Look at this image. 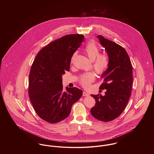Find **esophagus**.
I'll return each mask as SVG.
<instances>
[{"label":"esophagus","mask_w":154,"mask_h":154,"mask_svg":"<svg viewBox=\"0 0 154 154\" xmlns=\"http://www.w3.org/2000/svg\"><path fill=\"white\" fill-rule=\"evenodd\" d=\"M83 96L84 97H88L89 96V94H88L87 92H83Z\"/></svg>","instance_id":"34e87169"}]
</instances>
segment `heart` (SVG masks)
<instances>
[{"mask_svg": "<svg viewBox=\"0 0 154 154\" xmlns=\"http://www.w3.org/2000/svg\"><path fill=\"white\" fill-rule=\"evenodd\" d=\"M85 51L88 57L92 61V67L95 71L101 74L107 69L109 64V57L103 54H100V49L94 42H89L87 44ZM75 54L72 58V60ZM95 79V75L92 72H88L82 75L79 78V83L84 88H87Z\"/></svg>", "mask_w": 154, "mask_h": 154, "instance_id": "heart-1", "label": "heart"}]
</instances>
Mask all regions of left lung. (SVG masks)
<instances>
[{"mask_svg":"<svg viewBox=\"0 0 154 154\" xmlns=\"http://www.w3.org/2000/svg\"><path fill=\"white\" fill-rule=\"evenodd\" d=\"M97 37L109 55V64L102 75L104 82L100 87L106 90L105 95H91L96 103L91 113L97 120L107 122L118 117L128 103L133 84L132 65L123 47L101 35Z\"/></svg>","mask_w":154,"mask_h":154,"instance_id":"obj_1","label":"left lung"}]
</instances>
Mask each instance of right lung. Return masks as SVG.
<instances>
[{
  "label": "right lung",
  "instance_id": "right-lung-1",
  "mask_svg": "<svg viewBox=\"0 0 154 154\" xmlns=\"http://www.w3.org/2000/svg\"><path fill=\"white\" fill-rule=\"evenodd\" d=\"M82 34L65 35L43 47L36 56L29 75L28 95L38 116L50 123L67 117L82 91L64 89L62 75L69 71L71 59L84 41Z\"/></svg>",
  "mask_w": 154,
  "mask_h": 154
}]
</instances>
